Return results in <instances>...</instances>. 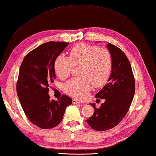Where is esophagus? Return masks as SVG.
<instances>
[{
    "mask_svg": "<svg viewBox=\"0 0 156 156\" xmlns=\"http://www.w3.org/2000/svg\"><path fill=\"white\" fill-rule=\"evenodd\" d=\"M72 103L73 104H80L81 102L79 101V100H76V99H72Z\"/></svg>",
    "mask_w": 156,
    "mask_h": 156,
    "instance_id": "obj_1",
    "label": "esophagus"
}]
</instances>
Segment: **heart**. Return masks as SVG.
Listing matches in <instances>:
<instances>
[{
	"mask_svg": "<svg viewBox=\"0 0 156 156\" xmlns=\"http://www.w3.org/2000/svg\"><path fill=\"white\" fill-rule=\"evenodd\" d=\"M112 57L107 49L87 44L72 47L69 56L60 54L54 62V70L60 78L69 76L73 66L80 65L79 77L70 79L64 84V90L71 96L84 99L88 96L91 84L100 87L107 83L112 71Z\"/></svg>",
	"mask_w": 156,
	"mask_h": 156,
	"instance_id": "obj_1",
	"label": "heart"
}]
</instances>
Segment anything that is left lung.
<instances>
[{
	"mask_svg": "<svg viewBox=\"0 0 156 156\" xmlns=\"http://www.w3.org/2000/svg\"><path fill=\"white\" fill-rule=\"evenodd\" d=\"M107 47L112 57V71L107 84L96 94V98L105 99L98 109L96 105L92 116L87 120L92 129L98 131L115 127L127 113L135 94V80L131 64L120 49L108 43Z\"/></svg>",
	"mask_w": 156,
	"mask_h": 156,
	"instance_id": "left-lung-1",
	"label": "left lung"
}]
</instances>
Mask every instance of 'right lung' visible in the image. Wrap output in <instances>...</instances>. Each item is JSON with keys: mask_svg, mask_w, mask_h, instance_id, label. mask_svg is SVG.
I'll use <instances>...</instances> for the list:
<instances>
[{"mask_svg": "<svg viewBox=\"0 0 156 156\" xmlns=\"http://www.w3.org/2000/svg\"><path fill=\"white\" fill-rule=\"evenodd\" d=\"M69 43L47 42L36 47L23 59L16 84L21 106L29 120L43 129L56 126L72 98L66 95L50 100L49 84L56 78L54 62Z\"/></svg>", "mask_w": 156, "mask_h": 156, "instance_id": "obj_1", "label": "right lung"}]
</instances>
